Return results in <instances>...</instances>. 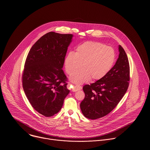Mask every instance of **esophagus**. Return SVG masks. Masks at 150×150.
Wrapping results in <instances>:
<instances>
[{
    "label": "esophagus",
    "instance_id": "1",
    "mask_svg": "<svg viewBox=\"0 0 150 150\" xmlns=\"http://www.w3.org/2000/svg\"><path fill=\"white\" fill-rule=\"evenodd\" d=\"M68 87L71 88V90L73 92H75V91H77L82 89L81 86H72L71 84H68Z\"/></svg>",
    "mask_w": 150,
    "mask_h": 150
}]
</instances>
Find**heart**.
<instances>
[{
	"mask_svg": "<svg viewBox=\"0 0 150 150\" xmlns=\"http://www.w3.org/2000/svg\"><path fill=\"white\" fill-rule=\"evenodd\" d=\"M116 60L113 48L99 42L87 41L78 46L75 53L69 52L64 59L67 74L72 75L81 65L82 69L70 78L72 82L80 84L100 80L110 71Z\"/></svg>",
	"mask_w": 150,
	"mask_h": 150,
	"instance_id": "b5f03b06",
	"label": "heart"
}]
</instances>
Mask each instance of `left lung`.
Returning <instances> with one entry per match:
<instances>
[{
	"mask_svg": "<svg viewBox=\"0 0 150 150\" xmlns=\"http://www.w3.org/2000/svg\"><path fill=\"white\" fill-rule=\"evenodd\" d=\"M115 65L103 78L83 86L85 97L80 107L84 116L95 120L109 114L127 91L129 81V64L121 45Z\"/></svg>",
	"mask_w": 150,
	"mask_h": 150,
	"instance_id": "left-lung-1",
	"label": "left lung"
}]
</instances>
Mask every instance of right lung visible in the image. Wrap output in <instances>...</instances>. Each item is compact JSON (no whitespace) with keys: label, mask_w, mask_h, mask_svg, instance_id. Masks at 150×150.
I'll list each match as a JSON object with an SVG mask.
<instances>
[{"label":"right lung","mask_w":150,"mask_h":150,"mask_svg":"<svg viewBox=\"0 0 150 150\" xmlns=\"http://www.w3.org/2000/svg\"><path fill=\"white\" fill-rule=\"evenodd\" d=\"M73 34L49 32L31 48L25 64L22 85L34 109L50 117L62 109L69 93L63 67Z\"/></svg>","instance_id":"right-lung-1"}]
</instances>
